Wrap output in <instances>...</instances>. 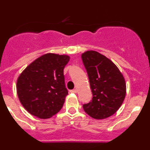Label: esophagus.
<instances>
[{
    "mask_svg": "<svg viewBox=\"0 0 150 150\" xmlns=\"http://www.w3.org/2000/svg\"><path fill=\"white\" fill-rule=\"evenodd\" d=\"M71 92V93H76V92H77V90L76 89V88H75V89H73V90H71V91H70Z\"/></svg>",
    "mask_w": 150,
    "mask_h": 150,
    "instance_id": "34e87169",
    "label": "esophagus"
}]
</instances>
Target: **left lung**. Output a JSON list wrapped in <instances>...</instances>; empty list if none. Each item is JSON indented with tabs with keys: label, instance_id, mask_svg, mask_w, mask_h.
<instances>
[{
	"label": "left lung",
	"instance_id": "left-lung-1",
	"mask_svg": "<svg viewBox=\"0 0 150 150\" xmlns=\"http://www.w3.org/2000/svg\"><path fill=\"white\" fill-rule=\"evenodd\" d=\"M81 57L92 92V99L83 104V109L96 120L109 117L119 110L125 97L122 74L113 62L98 52L87 51Z\"/></svg>",
	"mask_w": 150,
	"mask_h": 150
}]
</instances>
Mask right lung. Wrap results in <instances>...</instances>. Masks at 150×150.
Listing matches in <instances>:
<instances>
[{
    "mask_svg": "<svg viewBox=\"0 0 150 150\" xmlns=\"http://www.w3.org/2000/svg\"><path fill=\"white\" fill-rule=\"evenodd\" d=\"M69 59L67 55L46 54L29 64L18 76V97L30 114L47 119L62 109L68 95L64 68Z\"/></svg>",
    "mask_w": 150,
    "mask_h": 150,
    "instance_id": "add662e5",
    "label": "right lung"
}]
</instances>
